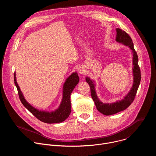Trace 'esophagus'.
Returning a JSON list of instances; mask_svg holds the SVG:
<instances>
[{
    "instance_id": "1",
    "label": "esophagus",
    "mask_w": 156,
    "mask_h": 156,
    "mask_svg": "<svg viewBox=\"0 0 156 156\" xmlns=\"http://www.w3.org/2000/svg\"><path fill=\"white\" fill-rule=\"evenodd\" d=\"M85 72H86V70L84 67H83V66H80V67L78 69V72L80 74H84L85 73Z\"/></svg>"
}]
</instances>
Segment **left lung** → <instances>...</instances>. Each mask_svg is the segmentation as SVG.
<instances>
[{
  "mask_svg": "<svg viewBox=\"0 0 156 156\" xmlns=\"http://www.w3.org/2000/svg\"><path fill=\"white\" fill-rule=\"evenodd\" d=\"M116 41L128 46L133 52V84L129 92L121 101H117L114 103H103L97 96L95 91V84L90 78L86 77V81L89 84L91 89V94L94 101L96 107L99 112L105 115H110L117 114L125 110L134 101L136 96L138 87L141 81V71L138 65V57L136 52L134 49V45L130 36L123 30L117 28Z\"/></svg>",
  "mask_w": 156,
  "mask_h": 156,
  "instance_id": "1",
  "label": "left lung"
}]
</instances>
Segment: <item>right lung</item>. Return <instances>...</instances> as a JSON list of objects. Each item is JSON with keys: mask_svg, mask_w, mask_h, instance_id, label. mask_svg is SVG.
Returning a JSON list of instances; mask_svg holds the SVG:
<instances>
[{"mask_svg": "<svg viewBox=\"0 0 156 156\" xmlns=\"http://www.w3.org/2000/svg\"><path fill=\"white\" fill-rule=\"evenodd\" d=\"M14 82L17 88L20 99L23 105L40 121L46 123H56L63 122L69 117L71 113L70 95L73 89L79 82L77 73H73L66 80L63 87V98L59 107L52 112L39 110L31 105L25 99L16 82V74L14 73Z\"/></svg>", "mask_w": 156, "mask_h": 156, "instance_id": "right-lung-1", "label": "right lung"}]
</instances>
